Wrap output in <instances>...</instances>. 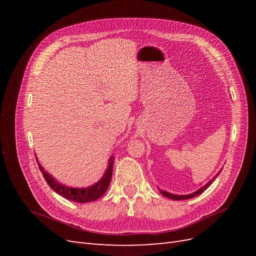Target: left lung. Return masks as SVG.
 <instances>
[{"label":"left lung","mask_w":256,"mask_h":256,"mask_svg":"<svg viewBox=\"0 0 256 256\" xmlns=\"http://www.w3.org/2000/svg\"><path fill=\"white\" fill-rule=\"evenodd\" d=\"M220 172H221V170L220 171L216 173V176H214V178L212 180H209L205 186H203L202 188H200L198 190H196V192H193V193H190V194H186V196H177V194H173V193H170V192H166V191H162V190H160V193L164 196H166V198H171V200H188V198H194V196H198V194H200V193H202L203 191H205L209 186H210L212 184V182L216 180V177H218V175L220 174Z\"/></svg>","instance_id":"left-lung-1"}]
</instances>
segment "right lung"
Wrapping results in <instances>:
<instances>
[{
	"instance_id": "1",
	"label": "right lung",
	"mask_w": 256,
	"mask_h": 256,
	"mask_svg": "<svg viewBox=\"0 0 256 256\" xmlns=\"http://www.w3.org/2000/svg\"><path fill=\"white\" fill-rule=\"evenodd\" d=\"M37 159V158H36ZM38 166L42 173V176L44 177L46 182L50 186L51 189L56 191L58 194L64 196L65 198L72 200V202L76 203H88L96 200L99 198H102L106 191L109 188V184L112 178V172H113V164H114V157L112 156L109 161H108V168L106 170L104 174L100 180L92 186L85 188H72L68 186L60 184L56 178H53L49 173H47L40 164V161L37 160Z\"/></svg>"
}]
</instances>
